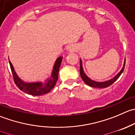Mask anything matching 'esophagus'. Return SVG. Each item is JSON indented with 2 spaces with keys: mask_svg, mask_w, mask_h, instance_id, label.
<instances>
[{
  "mask_svg": "<svg viewBox=\"0 0 135 135\" xmlns=\"http://www.w3.org/2000/svg\"><path fill=\"white\" fill-rule=\"evenodd\" d=\"M76 49V47L75 45H70L69 46H68V51H70V52H73V51H75Z\"/></svg>",
  "mask_w": 135,
  "mask_h": 135,
  "instance_id": "obj_1",
  "label": "esophagus"
}]
</instances>
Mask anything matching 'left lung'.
<instances>
[{"label":"left lung","mask_w":135,"mask_h":135,"mask_svg":"<svg viewBox=\"0 0 135 135\" xmlns=\"http://www.w3.org/2000/svg\"><path fill=\"white\" fill-rule=\"evenodd\" d=\"M80 74L81 78L83 80L84 82L88 85V86H90V87L93 88H107L108 86H109L110 85H112V84L114 83L116 80L119 78V77L121 76V74H122V73L123 72L124 69H125V61H124V64L123 68L121 69V70H120L119 73L118 74H116L113 78H112V79L109 80L104 81V82H96V81H94L93 80H91V78H89L85 73L84 72L83 66H82V62L81 59H80Z\"/></svg>","instance_id":"left-lung-1"}]
</instances>
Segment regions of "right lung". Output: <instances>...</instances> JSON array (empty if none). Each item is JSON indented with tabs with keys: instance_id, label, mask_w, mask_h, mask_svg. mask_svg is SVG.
<instances>
[{
	"instance_id": "1",
	"label": "right lung",
	"mask_w": 135,
	"mask_h": 135,
	"mask_svg": "<svg viewBox=\"0 0 135 135\" xmlns=\"http://www.w3.org/2000/svg\"><path fill=\"white\" fill-rule=\"evenodd\" d=\"M62 57H59L56 59L52 70L51 76L48 77L44 82H27L22 80L18 76L14 70L12 64L9 60L10 69L12 73L14 82L22 91L26 94L32 95H41L49 92L55 86L57 81L58 80V74L59 71V68L62 62Z\"/></svg>"
}]
</instances>
